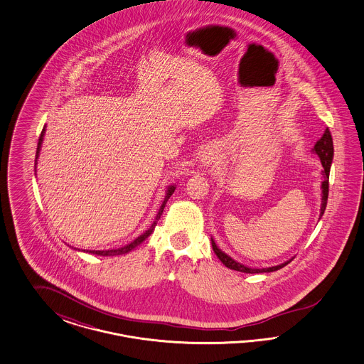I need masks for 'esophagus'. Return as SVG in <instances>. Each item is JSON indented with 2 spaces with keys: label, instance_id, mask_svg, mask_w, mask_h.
I'll return each mask as SVG.
<instances>
[{
  "label": "esophagus",
  "instance_id": "1",
  "mask_svg": "<svg viewBox=\"0 0 364 364\" xmlns=\"http://www.w3.org/2000/svg\"><path fill=\"white\" fill-rule=\"evenodd\" d=\"M213 160H215V154H212L210 151L204 152V154H201V157H200V163L204 166L212 164Z\"/></svg>",
  "mask_w": 364,
  "mask_h": 364
}]
</instances>
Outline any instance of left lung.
Here are the masks:
<instances>
[{
	"mask_svg": "<svg viewBox=\"0 0 364 364\" xmlns=\"http://www.w3.org/2000/svg\"><path fill=\"white\" fill-rule=\"evenodd\" d=\"M312 152L318 154L320 159V163L323 166V177L324 180L321 181V205H320V218L323 216L326 207H327V198H328V178H330V169L331 164H332V159H333V143H332V136H331L330 129L326 128V131L323 133V136L320 137L319 140L316 141V144L314 145L312 148ZM210 242H212V248H213V252L216 254V256L220 259L221 263L228 267L230 269H235V271H239V272H244V274H263V272H274L277 271L283 267H286L291 260H288L286 263H282V264L274 265V267H268V268H250L247 265L242 264L236 260H233L231 256L223 252L220 248L216 245L215 240L210 237Z\"/></svg>",
	"mask_w": 364,
	"mask_h": 364,
	"instance_id": "8db88e82",
	"label": "left lung"
}]
</instances>
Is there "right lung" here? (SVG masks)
<instances>
[{
  "mask_svg": "<svg viewBox=\"0 0 364 364\" xmlns=\"http://www.w3.org/2000/svg\"><path fill=\"white\" fill-rule=\"evenodd\" d=\"M44 134H45V127L43 128V132L40 134V139H38V144H37V152H36V164H37V159H38V154H40V151H41V144H43V140H44ZM175 189L176 187L175 186H171V187H168L166 189V198H164V201H163V204H161V207H160V210L157 212V215H156V219H154V223H152V225L146 230V231L144 232L143 235H140L139 237H136L132 242H129V244H127V245H124L122 248H117V250H108V251H87L89 254L93 255H100V256H117V255H125L128 254V252H131L132 250H134L139 244H141V242L154 231V227H156V224H157V220L160 219V216H161V213H163V210H164V207H166V201H168V198L172 196V193L175 192ZM80 251V250H78ZM84 252H85V250H84Z\"/></svg>",
  "mask_w": 364,
  "mask_h": 364,
  "instance_id": "right-lung-1",
  "label": "right lung"
}]
</instances>
